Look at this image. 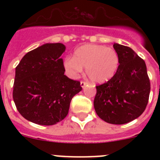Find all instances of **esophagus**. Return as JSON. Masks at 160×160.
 <instances>
[{
  "label": "esophagus",
  "instance_id": "esophagus-1",
  "mask_svg": "<svg viewBox=\"0 0 160 160\" xmlns=\"http://www.w3.org/2000/svg\"><path fill=\"white\" fill-rule=\"evenodd\" d=\"M80 85H81V87H82V88H84V87H86V86H87V82L82 81L81 83H80Z\"/></svg>",
  "mask_w": 160,
  "mask_h": 160
}]
</instances>
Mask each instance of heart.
<instances>
[{"mask_svg":"<svg viewBox=\"0 0 160 160\" xmlns=\"http://www.w3.org/2000/svg\"><path fill=\"white\" fill-rule=\"evenodd\" d=\"M69 77L77 78L87 67V73L93 82L102 84L111 80L119 66V56L114 49L103 45L87 44L74 50L73 57L63 62Z\"/></svg>","mask_w":160,"mask_h":160,"instance_id":"obj_1","label":"heart"}]
</instances>
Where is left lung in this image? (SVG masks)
<instances>
[{
    "instance_id": "obj_1",
    "label": "left lung",
    "mask_w": 160,
    "mask_h": 160,
    "mask_svg": "<svg viewBox=\"0 0 160 160\" xmlns=\"http://www.w3.org/2000/svg\"><path fill=\"white\" fill-rule=\"evenodd\" d=\"M119 56L115 75L96 87L94 107L100 118L121 125L143 113L149 99L151 85L145 62L131 48L114 43Z\"/></svg>"
}]
</instances>
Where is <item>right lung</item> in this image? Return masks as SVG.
I'll return each instance as SVG.
<instances>
[{"instance_id": "obj_1", "label": "right lung", "mask_w": 160, "mask_h": 160, "mask_svg": "<svg viewBox=\"0 0 160 160\" xmlns=\"http://www.w3.org/2000/svg\"><path fill=\"white\" fill-rule=\"evenodd\" d=\"M62 43H46L22 58L16 67L12 98L28 121L54 125L68 114L72 98L82 90L78 81L64 74Z\"/></svg>"}]
</instances>
